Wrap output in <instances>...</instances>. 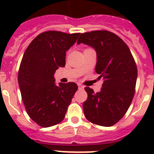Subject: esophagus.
<instances>
[{
    "mask_svg": "<svg viewBox=\"0 0 154 154\" xmlns=\"http://www.w3.org/2000/svg\"><path fill=\"white\" fill-rule=\"evenodd\" d=\"M78 85V89H79L80 90H82V89H84V86H83V85H82L78 84V85Z\"/></svg>",
    "mask_w": 154,
    "mask_h": 154,
    "instance_id": "34e87169",
    "label": "esophagus"
}]
</instances>
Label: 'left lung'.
<instances>
[{"instance_id":"obj_1","label":"left lung","mask_w":154,"mask_h":154,"mask_svg":"<svg viewBox=\"0 0 154 154\" xmlns=\"http://www.w3.org/2000/svg\"><path fill=\"white\" fill-rule=\"evenodd\" d=\"M84 43L97 52L95 70L103 79L98 93L89 87L83 103L86 119L94 124L109 127L125 114L135 94L137 69L129 47L117 35L107 30L82 33L77 44Z\"/></svg>"}]
</instances>
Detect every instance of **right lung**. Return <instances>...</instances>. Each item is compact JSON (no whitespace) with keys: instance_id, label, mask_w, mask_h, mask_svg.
I'll return each instance as SVG.
<instances>
[{"instance_id":"right-lung-1","label":"right lung","mask_w":154,"mask_h":154,"mask_svg":"<svg viewBox=\"0 0 154 154\" xmlns=\"http://www.w3.org/2000/svg\"><path fill=\"white\" fill-rule=\"evenodd\" d=\"M80 33L46 31L36 37L23 55L18 84L29 117L42 127L57 125L65 118L77 85L74 82L55 84L53 75L65 65V53Z\"/></svg>"}]
</instances>
